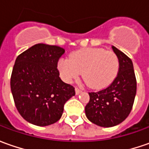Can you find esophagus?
<instances>
[{
	"mask_svg": "<svg viewBox=\"0 0 149 149\" xmlns=\"http://www.w3.org/2000/svg\"><path fill=\"white\" fill-rule=\"evenodd\" d=\"M80 93H81V90H80L79 89H78V88H75V94L78 95H79Z\"/></svg>",
	"mask_w": 149,
	"mask_h": 149,
	"instance_id": "obj_1",
	"label": "esophagus"
}]
</instances>
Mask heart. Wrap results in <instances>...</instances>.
I'll list each match as a JSON object with an SVG mask.
<instances>
[{
	"label": "heart",
	"instance_id": "b5f03b06",
	"mask_svg": "<svg viewBox=\"0 0 149 149\" xmlns=\"http://www.w3.org/2000/svg\"><path fill=\"white\" fill-rule=\"evenodd\" d=\"M57 67L65 83H72L82 72L91 88L101 89L109 86L117 77L119 60L113 51L85 48L71 53L70 58H61Z\"/></svg>",
	"mask_w": 149,
	"mask_h": 149
}]
</instances>
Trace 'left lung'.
Returning a JSON list of instances; mask_svg holds the SVG:
<instances>
[{
	"instance_id": "obj_1",
	"label": "left lung",
	"mask_w": 149,
	"mask_h": 149,
	"mask_svg": "<svg viewBox=\"0 0 149 149\" xmlns=\"http://www.w3.org/2000/svg\"><path fill=\"white\" fill-rule=\"evenodd\" d=\"M119 60L117 77L106 89L89 93L85 114L90 122L109 128L121 123L129 116L134 102L137 82L134 65L126 54L112 46Z\"/></svg>"
}]
</instances>
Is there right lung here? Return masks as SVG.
<instances>
[{
    "label": "right lung",
    "instance_id": "obj_1",
    "mask_svg": "<svg viewBox=\"0 0 149 149\" xmlns=\"http://www.w3.org/2000/svg\"><path fill=\"white\" fill-rule=\"evenodd\" d=\"M65 53L60 46L36 44L16 58L10 89L18 112L27 122L48 126L62 116L74 88L60 78L58 60Z\"/></svg>",
    "mask_w": 149,
    "mask_h": 149
}]
</instances>
